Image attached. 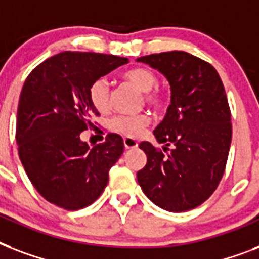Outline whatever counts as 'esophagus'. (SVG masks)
Segmentation results:
<instances>
[{
  "mask_svg": "<svg viewBox=\"0 0 259 259\" xmlns=\"http://www.w3.org/2000/svg\"><path fill=\"white\" fill-rule=\"evenodd\" d=\"M123 145H125L126 149H134V148H137L138 142L134 140V138L130 137H125L123 138Z\"/></svg>",
  "mask_w": 259,
  "mask_h": 259,
  "instance_id": "obj_1",
  "label": "esophagus"
}]
</instances>
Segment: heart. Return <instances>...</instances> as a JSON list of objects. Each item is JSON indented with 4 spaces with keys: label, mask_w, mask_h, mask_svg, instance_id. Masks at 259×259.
<instances>
[{
    "label": "heart",
    "mask_w": 259,
    "mask_h": 259,
    "mask_svg": "<svg viewBox=\"0 0 259 259\" xmlns=\"http://www.w3.org/2000/svg\"><path fill=\"white\" fill-rule=\"evenodd\" d=\"M125 80L133 84L136 89L144 93V101L148 106L153 109H160L164 105V95L158 90L153 89L157 84V76L148 68H133L123 75ZM90 101L93 106L105 114L110 110V89L109 83L105 79H97L90 86ZM148 114H137V115H117L110 122V127L117 133L133 138L140 134L149 125Z\"/></svg>",
    "instance_id": "b5f03b06"
}]
</instances>
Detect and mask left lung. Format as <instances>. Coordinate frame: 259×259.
Here are the masks:
<instances>
[{"label":"left lung","instance_id":"obj_1","mask_svg":"<svg viewBox=\"0 0 259 259\" xmlns=\"http://www.w3.org/2000/svg\"><path fill=\"white\" fill-rule=\"evenodd\" d=\"M169 80L172 97L165 118L154 129L164 152L141 142L146 165L137 172L154 204L184 212L204 203L221 183L231 144V111L221 76L209 63L184 51L138 58Z\"/></svg>","mask_w":259,"mask_h":259}]
</instances>
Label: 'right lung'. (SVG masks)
<instances>
[{
  "instance_id": "add662e5",
  "label": "right lung",
  "mask_w": 259,
  "mask_h": 259,
  "mask_svg": "<svg viewBox=\"0 0 259 259\" xmlns=\"http://www.w3.org/2000/svg\"><path fill=\"white\" fill-rule=\"evenodd\" d=\"M126 58L95 52H62L32 70L21 90L16 140L21 164L40 195L60 208L76 211L105 191L109 172L123 153V140L109 133L90 148L80 133L99 117L90 86ZM97 123V122H95Z\"/></svg>"
}]
</instances>
